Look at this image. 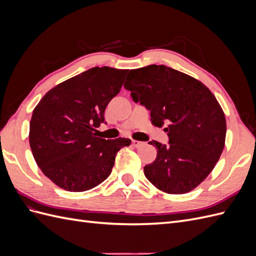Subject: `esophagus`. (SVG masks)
I'll use <instances>...</instances> for the list:
<instances>
[{
    "label": "esophagus",
    "instance_id": "esophagus-1",
    "mask_svg": "<svg viewBox=\"0 0 256 256\" xmlns=\"http://www.w3.org/2000/svg\"><path fill=\"white\" fill-rule=\"evenodd\" d=\"M144 143L143 142H141V141H136V140H132V145L134 146V147H140V146H142Z\"/></svg>",
    "mask_w": 256,
    "mask_h": 256
}]
</instances>
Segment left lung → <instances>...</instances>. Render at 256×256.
<instances>
[{
    "instance_id": "obj_1",
    "label": "left lung",
    "mask_w": 256,
    "mask_h": 256,
    "mask_svg": "<svg viewBox=\"0 0 256 256\" xmlns=\"http://www.w3.org/2000/svg\"><path fill=\"white\" fill-rule=\"evenodd\" d=\"M124 88L134 102L150 111L154 126L168 125V144L148 142L157 148V157L144 166L147 180L170 194L198 187L212 171L226 143V116L212 92L164 65L132 69Z\"/></svg>"
}]
</instances>
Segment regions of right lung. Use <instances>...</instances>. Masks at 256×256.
Returning a JSON list of instances; mask_svg holds the SVG:
<instances>
[{"instance_id":"add662e5","label":"right lung","mask_w":256,"mask_h":256,"mask_svg":"<svg viewBox=\"0 0 256 256\" xmlns=\"http://www.w3.org/2000/svg\"><path fill=\"white\" fill-rule=\"evenodd\" d=\"M127 69L94 67L60 83L36 106L30 146L37 166L60 188L82 192L112 172L115 157L131 140L98 138L106 108L118 94Z\"/></svg>"}]
</instances>
